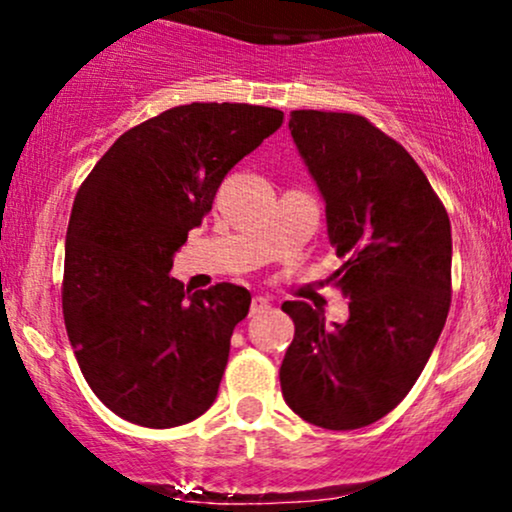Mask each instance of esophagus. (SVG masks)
I'll use <instances>...</instances> for the list:
<instances>
[{"mask_svg": "<svg viewBox=\"0 0 512 512\" xmlns=\"http://www.w3.org/2000/svg\"><path fill=\"white\" fill-rule=\"evenodd\" d=\"M269 310V298L264 296H255L250 303V315H260V313H267Z\"/></svg>", "mask_w": 512, "mask_h": 512, "instance_id": "obj_1", "label": "esophagus"}]
</instances>
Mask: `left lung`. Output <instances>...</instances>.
Listing matches in <instances>:
<instances>
[{
	"label": "left lung",
	"mask_w": 512,
	"mask_h": 512,
	"mask_svg": "<svg viewBox=\"0 0 512 512\" xmlns=\"http://www.w3.org/2000/svg\"><path fill=\"white\" fill-rule=\"evenodd\" d=\"M289 129L344 260L330 279L351 301L344 325L303 301L281 305L296 325L281 392L308 424L354 431L407 397L443 332L450 219L409 151L363 115L293 110Z\"/></svg>",
	"instance_id": "left-lung-1"
}]
</instances>
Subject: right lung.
Segmentation results:
<instances>
[{
	"label": "right lung",
	"instance_id": "right-lung-1",
	"mask_svg": "<svg viewBox=\"0 0 512 512\" xmlns=\"http://www.w3.org/2000/svg\"><path fill=\"white\" fill-rule=\"evenodd\" d=\"M281 122L262 105H178L127 129L81 182L64 327L86 383L125 421L173 428L214 404L250 291L223 281L190 293L170 267L228 170Z\"/></svg>",
	"mask_w": 512,
	"mask_h": 512
}]
</instances>
